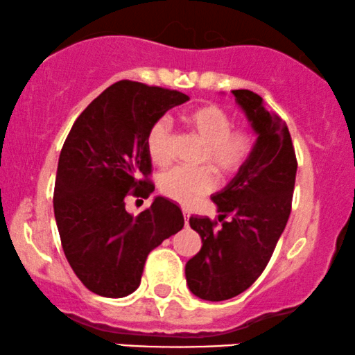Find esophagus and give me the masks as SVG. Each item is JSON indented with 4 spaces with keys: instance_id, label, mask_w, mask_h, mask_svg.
<instances>
[{
    "instance_id": "obj_1",
    "label": "esophagus",
    "mask_w": 355,
    "mask_h": 355,
    "mask_svg": "<svg viewBox=\"0 0 355 355\" xmlns=\"http://www.w3.org/2000/svg\"><path fill=\"white\" fill-rule=\"evenodd\" d=\"M183 218H185V226H188V221H190V213H188V209H183Z\"/></svg>"
}]
</instances>
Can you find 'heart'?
<instances>
[{"mask_svg":"<svg viewBox=\"0 0 355 355\" xmlns=\"http://www.w3.org/2000/svg\"><path fill=\"white\" fill-rule=\"evenodd\" d=\"M183 123L205 144L201 164H208L221 177H232L248 164L254 150V136L249 129L232 128V118L218 105H205L183 114ZM150 160L159 167L172 162V131L167 121L150 125L146 137ZM216 187V175L209 167H177L164 173L159 182L162 195L183 206H191Z\"/></svg>","mask_w":355,"mask_h":355,"instance_id":"b5f03b06","label":"heart"}]
</instances>
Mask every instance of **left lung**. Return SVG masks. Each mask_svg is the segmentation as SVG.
<instances>
[{
    "mask_svg": "<svg viewBox=\"0 0 355 355\" xmlns=\"http://www.w3.org/2000/svg\"><path fill=\"white\" fill-rule=\"evenodd\" d=\"M232 95L257 141L248 164L211 198L221 226L209 218H190L203 245L187 262V284L208 302L237 297L267 267L288 221L298 167L285 121L268 113L250 89H232Z\"/></svg>",
    "mask_w": 355,
    "mask_h": 355,
    "instance_id": "obj_1",
    "label": "left lung"
}]
</instances>
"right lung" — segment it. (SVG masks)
Masks as SVG:
<instances>
[{
  "mask_svg": "<svg viewBox=\"0 0 355 355\" xmlns=\"http://www.w3.org/2000/svg\"><path fill=\"white\" fill-rule=\"evenodd\" d=\"M188 100L177 89L121 80L89 103L65 139L53 213L70 267L100 297L137 290L150 250L183 227L182 209L164 196L137 216L125 211L124 200L154 191L147 132Z\"/></svg>",
  "mask_w": 355,
  "mask_h": 355,
  "instance_id": "add662e5",
  "label": "right lung"
}]
</instances>
